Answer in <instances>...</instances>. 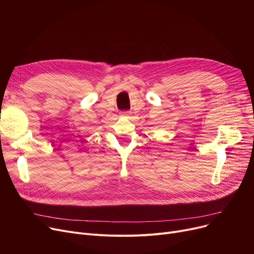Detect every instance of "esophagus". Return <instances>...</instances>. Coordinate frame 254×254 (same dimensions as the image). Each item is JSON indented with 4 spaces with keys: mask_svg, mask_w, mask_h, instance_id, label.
<instances>
[{
    "mask_svg": "<svg viewBox=\"0 0 254 254\" xmlns=\"http://www.w3.org/2000/svg\"><path fill=\"white\" fill-rule=\"evenodd\" d=\"M120 115L125 116V117H127V116L130 115V112L129 111H122V112H120Z\"/></svg>",
    "mask_w": 254,
    "mask_h": 254,
    "instance_id": "obj_1",
    "label": "esophagus"
}]
</instances>
